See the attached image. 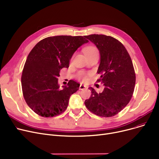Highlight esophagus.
<instances>
[{"instance_id": "34e87169", "label": "esophagus", "mask_w": 159, "mask_h": 159, "mask_svg": "<svg viewBox=\"0 0 159 159\" xmlns=\"http://www.w3.org/2000/svg\"><path fill=\"white\" fill-rule=\"evenodd\" d=\"M87 88V87H86L85 85L80 84V87H79V89H81V90H82V89H85V88Z\"/></svg>"}]
</instances>
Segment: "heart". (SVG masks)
I'll return each instance as SVG.
<instances>
[{
	"instance_id": "1",
	"label": "heart",
	"mask_w": 159,
	"mask_h": 159,
	"mask_svg": "<svg viewBox=\"0 0 159 159\" xmlns=\"http://www.w3.org/2000/svg\"><path fill=\"white\" fill-rule=\"evenodd\" d=\"M83 51H84V54L86 56V55L91 54L92 52H98V50H97L96 47H95L93 46H87L83 49ZM82 79H83L84 80H86V77H85V76H84V75H82Z\"/></svg>"
}]
</instances>
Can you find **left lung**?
I'll list each match as a JSON object with an SVG mask.
<instances>
[{
    "mask_svg": "<svg viewBox=\"0 0 159 159\" xmlns=\"http://www.w3.org/2000/svg\"><path fill=\"white\" fill-rule=\"evenodd\" d=\"M84 38L91 41L100 54L98 73L105 88L97 93L89 87L92 94L84 101L87 108L101 117H112L125 108L134 92L136 76L132 60L125 47L111 36L91 34Z\"/></svg>",
    "mask_w": 159,
    "mask_h": 159,
    "instance_id": "left-lung-1",
    "label": "left lung"
}]
</instances>
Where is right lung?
<instances>
[{"label":"right lung","instance_id":"obj_1","mask_svg":"<svg viewBox=\"0 0 159 159\" xmlns=\"http://www.w3.org/2000/svg\"><path fill=\"white\" fill-rule=\"evenodd\" d=\"M88 42L82 36H57L46 38L34 46L21 77L25 100L34 112L51 118L65 111L70 96L79 90L80 84L71 80L60 89V71L69 67L74 52Z\"/></svg>","mask_w":159,"mask_h":159}]
</instances>
